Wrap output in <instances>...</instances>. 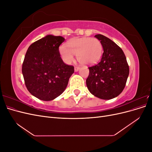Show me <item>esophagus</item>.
I'll list each match as a JSON object with an SVG mask.
<instances>
[{"instance_id": "esophagus-1", "label": "esophagus", "mask_w": 152, "mask_h": 152, "mask_svg": "<svg viewBox=\"0 0 152 152\" xmlns=\"http://www.w3.org/2000/svg\"><path fill=\"white\" fill-rule=\"evenodd\" d=\"M79 69H80V67H79V66H75V68H74L75 72H77V71H79Z\"/></svg>"}]
</instances>
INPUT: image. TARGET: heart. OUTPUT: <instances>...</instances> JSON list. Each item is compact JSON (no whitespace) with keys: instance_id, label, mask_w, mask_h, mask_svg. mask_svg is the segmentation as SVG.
<instances>
[{"instance_id":"1","label":"heart","mask_w":152,"mask_h":152,"mask_svg":"<svg viewBox=\"0 0 152 152\" xmlns=\"http://www.w3.org/2000/svg\"><path fill=\"white\" fill-rule=\"evenodd\" d=\"M59 53L66 63H70L74 59L73 54H75L80 63L92 65L97 63L102 58L103 45L96 38H76L68 42L66 47L61 45L59 48Z\"/></svg>"}]
</instances>
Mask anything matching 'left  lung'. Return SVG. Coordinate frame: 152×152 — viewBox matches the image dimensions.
I'll return each instance as SVG.
<instances>
[{
  "label": "left lung",
  "mask_w": 152,
  "mask_h": 152,
  "mask_svg": "<svg viewBox=\"0 0 152 152\" xmlns=\"http://www.w3.org/2000/svg\"><path fill=\"white\" fill-rule=\"evenodd\" d=\"M102 42L103 53L101 61L89 67L86 85L91 94L103 99L120 94L126 86L129 68L122 49L103 35H95Z\"/></svg>",
  "instance_id": "obj_1"
}]
</instances>
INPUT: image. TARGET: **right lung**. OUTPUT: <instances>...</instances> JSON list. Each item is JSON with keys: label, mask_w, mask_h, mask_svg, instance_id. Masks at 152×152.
Masks as SVG:
<instances>
[{"label": "right lung", "mask_w": 152, "mask_h": 152, "mask_svg": "<svg viewBox=\"0 0 152 152\" xmlns=\"http://www.w3.org/2000/svg\"><path fill=\"white\" fill-rule=\"evenodd\" d=\"M63 37L48 35L32 43L22 65L25 84L30 93L39 99L50 101L65 90L74 67L63 62L59 47Z\"/></svg>", "instance_id": "add662e5"}]
</instances>
